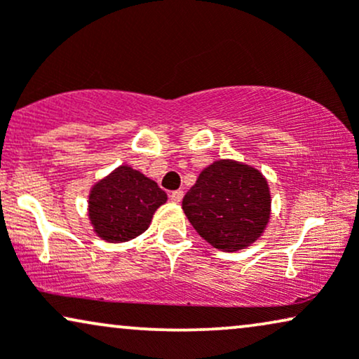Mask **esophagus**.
I'll use <instances>...</instances> for the list:
<instances>
[{
    "label": "esophagus",
    "mask_w": 359,
    "mask_h": 359,
    "mask_svg": "<svg viewBox=\"0 0 359 359\" xmlns=\"http://www.w3.org/2000/svg\"><path fill=\"white\" fill-rule=\"evenodd\" d=\"M183 189H176V191H171L170 193V199L171 201H175V203H180L181 199H183Z\"/></svg>",
    "instance_id": "34e87169"
}]
</instances>
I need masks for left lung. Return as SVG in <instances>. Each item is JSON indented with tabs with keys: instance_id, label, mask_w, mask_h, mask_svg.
<instances>
[{
	"instance_id": "obj_1",
	"label": "left lung",
	"mask_w": 359,
	"mask_h": 359,
	"mask_svg": "<svg viewBox=\"0 0 359 359\" xmlns=\"http://www.w3.org/2000/svg\"><path fill=\"white\" fill-rule=\"evenodd\" d=\"M183 211L203 239L234 252L252 244L265 229L271 216L269 184L248 165L216 161L184 194Z\"/></svg>"
}]
</instances>
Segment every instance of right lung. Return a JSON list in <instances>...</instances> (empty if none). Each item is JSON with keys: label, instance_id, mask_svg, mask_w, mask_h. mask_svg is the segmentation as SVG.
I'll return each instance as SVG.
<instances>
[{"label": "right lung", "instance_id": "obj_1", "mask_svg": "<svg viewBox=\"0 0 359 359\" xmlns=\"http://www.w3.org/2000/svg\"><path fill=\"white\" fill-rule=\"evenodd\" d=\"M163 203L166 193L155 181L130 166H120L94 186L88 216L102 239L125 242L147 231Z\"/></svg>", "mask_w": 359, "mask_h": 359}]
</instances>
